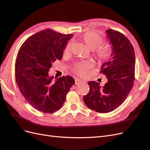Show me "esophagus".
Listing matches in <instances>:
<instances>
[{
  "label": "esophagus",
  "instance_id": "esophagus-1",
  "mask_svg": "<svg viewBox=\"0 0 150 150\" xmlns=\"http://www.w3.org/2000/svg\"><path fill=\"white\" fill-rule=\"evenodd\" d=\"M83 82H84V81L81 80V79H79V78H76V79H75V83H76V85H78V84H79L82 83H83Z\"/></svg>",
  "mask_w": 150,
  "mask_h": 150
}]
</instances>
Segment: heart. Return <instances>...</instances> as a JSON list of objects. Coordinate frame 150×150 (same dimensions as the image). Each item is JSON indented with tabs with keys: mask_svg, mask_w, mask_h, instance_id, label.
I'll use <instances>...</instances> for the list:
<instances>
[{
	"mask_svg": "<svg viewBox=\"0 0 150 150\" xmlns=\"http://www.w3.org/2000/svg\"><path fill=\"white\" fill-rule=\"evenodd\" d=\"M81 40L85 44L88 49L93 50L99 47L103 42L102 36L96 31H89L85 33L81 38ZM71 43L69 42L66 46L64 51L68 53L71 51ZM96 55L99 61L106 60L110 56L111 50L108 47L99 48L96 51ZM93 67L90 61H84L76 64L74 67V71L80 76H85L88 74L89 70Z\"/></svg>",
	"mask_w": 150,
	"mask_h": 150,
	"instance_id": "obj_1",
	"label": "heart"
}]
</instances>
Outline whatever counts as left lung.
I'll return each instance as SVG.
<instances>
[{
    "label": "left lung",
    "mask_w": 150,
    "mask_h": 150,
    "mask_svg": "<svg viewBox=\"0 0 150 150\" xmlns=\"http://www.w3.org/2000/svg\"><path fill=\"white\" fill-rule=\"evenodd\" d=\"M112 52L104 62L100 72L106 75L108 82L103 88L95 81H89V91L83 97L90 110L106 113L116 110L124 102L134 80L135 55L134 48L126 36L113 29L106 30Z\"/></svg>",
    "instance_id": "8db88e82"
}]
</instances>
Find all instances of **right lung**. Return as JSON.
Here are the masks:
<instances>
[{
	"label": "right lung",
	"mask_w": 150,
	"mask_h": 150,
	"mask_svg": "<svg viewBox=\"0 0 150 150\" xmlns=\"http://www.w3.org/2000/svg\"><path fill=\"white\" fill-rule=\"evenodd\" d=\"M72 36L49 29L41 30L27 39L18 52L15 66L17 86L26 101L39 111L51 113L59 110L75 83L69 76L52 82L54 76L49 75L53 62L61 59Z\"/></svg>",
	"instance_id": "obj_1"
}]
</instances>
